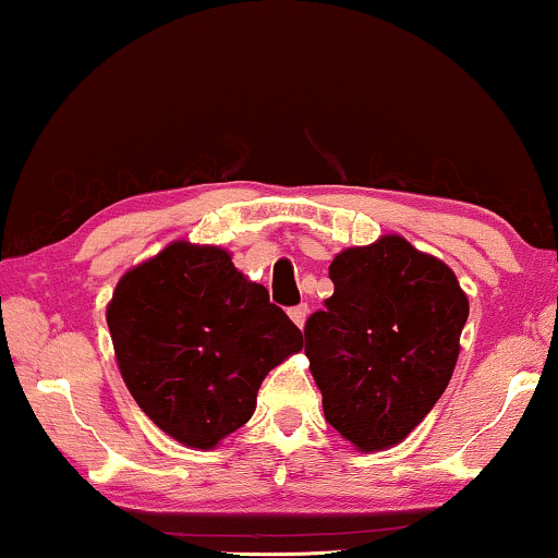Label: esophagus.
<instances>
[{
    "label": "esophagus",
    "mask_w": 558,
    "mask_h": 558,
    "mask_svg": "<svg viewBox=\"0 0 558 558\" xmlns=\"http://www.w3.org/2000/svg\"><path fill=\"white\" fill-rule=\"evenodd\" d=\"M307 315H310L307 304H296V307L289 310V317H292V323L300 327V330L304 327V323H307Z\"/></svg>",
    "instance_id": "34e87169"
}]
</instances>
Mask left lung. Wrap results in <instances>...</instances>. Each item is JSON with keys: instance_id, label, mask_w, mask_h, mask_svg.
<instances>
[{"instance_id": "1", "label": "left lung", "mask_w": 558, "mask_h": 558, "mask_svg": "<svg viewBox=\"0 0 558 558\" xmlns=\"http://www.w3.org/2000/svg\"><path fill=\"white\" fill-rule=\"evenodd\" d=\"M335 292L304 325L325 418L361 452L399 445L452 378L470 302L445 262L401 235L332 258Z\"/></svg>"}]
</instances>
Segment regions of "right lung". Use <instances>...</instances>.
Returning <instances> with one entry per match:
<instances>
[{
  "label": "right lung",
  "instance_id": "add662e5",
  "mask_svg": "<svg viewBox=\"0 0 558 558\" xmlns=\"http://www.w3.org/2000/svg\"><path fill=\"white\" fill-rule=\"evenodd\" d=\"M121 378L165 434L213 449L256 409L302 332L218 246L174 241L119 279L106 307Z\"/></svg>",
  "mask_w": 558,
  "mask_h": 558
}]
</instances>
